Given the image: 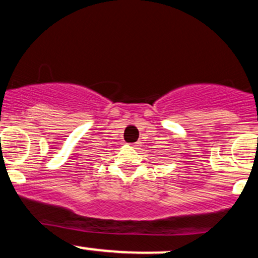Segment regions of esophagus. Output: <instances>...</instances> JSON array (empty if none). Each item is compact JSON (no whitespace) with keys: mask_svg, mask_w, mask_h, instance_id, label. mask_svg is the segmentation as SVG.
<instances>
[{"mask_svg":"<svg viewBox=\"0 0 258 258\" xmlns=\"http://www.w3.org/2000/svg\"><path fill=\"white\" fill-rule=\"evenodd\" d=\"M131 146H132V147H136V144H135V143H133V144H131Z\"/></svg>","mask_w":258,"mask_h":258,"instance_id":"1","label":"esophagus"}]
</instances>
